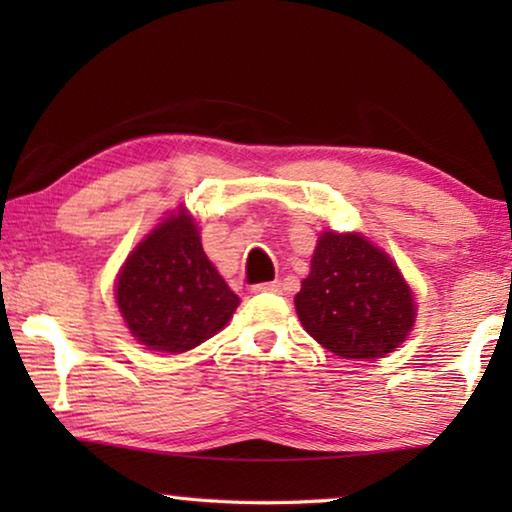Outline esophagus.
<instances>
[{"label": "esophagus", "instance_id": "34e87169", "mask_svg": "<svg viewBox=\"0 0 512 512\" xmlns=\"http://www.w3.org/2000/svg\"><path fill=\"white\" fill-rule=\"evenodd\" d=\"M253 291H255V293H282V282H280V280H273V282L255 284Z\"/></svg>", "mask_w": 512, "mask_h": 512}]
</instances>
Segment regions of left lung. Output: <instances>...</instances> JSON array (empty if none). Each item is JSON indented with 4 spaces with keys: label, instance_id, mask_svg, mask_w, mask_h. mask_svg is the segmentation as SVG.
<instances>
[{
    "label": "left lung",
    "instance_id": "left-lung-1",
    "mask_svg": "<svg viewBox=\"0 0 512 512\" xmlns=\"http://www.w3.org/2000/svg\"><path fill=\"white\" fill-rule=\"evenodd\" d=\"M293 302L311 339L343 359L386 357L415 323L413 293L400 268L357 232L318 237Z\"/></svg>",
    "mask_w": 512,
    "mask_h": 512
}]
</instances>
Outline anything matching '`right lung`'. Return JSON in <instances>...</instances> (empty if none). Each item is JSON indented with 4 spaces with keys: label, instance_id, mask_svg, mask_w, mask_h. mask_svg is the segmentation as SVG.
Wrapping results in <instances>:
<instances>
[{
    "label": "right lung",
    "instance_id": "add662e5",
    "mask_svg": "<svg viewBox=\"0 0 512 512\" xmlns=\"http://www.w3.org/2000/svg\"><path fill=\"white\" fill-rule=\"evenodd\" d=\"M117 307L137 343L180 354L228 325L239 298L207 259L185 207L155 225L121 266Z\"/></svg>",
    "mask_w": 512,
    "mask_h": 512
}]
</instances>
